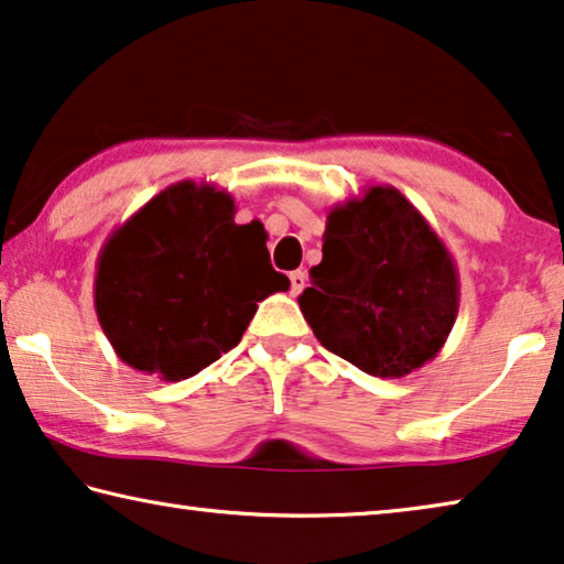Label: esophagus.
<instances>
[{
  "label": "esophagus",
  "mask_w": 564,
  "mask_h": 564,
  "mask_svg": "<svg viewBox=\"0 0 564 564\" xmlns=\"http://www.w3.org/2000/svg\"><path fill=\"white\" fill-rule=\"evenodd\" d=\"M290 284H292V294H300L302 290H305V284H307V274L302 272V270L290 272Z\"/></svg>",
  "instance_id": "obj_1"
}]
</instances>
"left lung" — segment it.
Masks as SVG:
<instances>
[{"mask_svg": "<svg viewBox=\"0 0 564 564\" xmlns=\"http://www.w3.org/2000/svg\"><path fill=\"white\" fill-rule=\"evenodd\" d=\"M300 310L323 348L378 378H403L444 348L458 315L454 257L393 186L327 212L323 262Z\"/></svg>", "mask_w": 564, "mask_h": 564, "instance_id": "obj_1", "label": "left lung"}]
</instances>
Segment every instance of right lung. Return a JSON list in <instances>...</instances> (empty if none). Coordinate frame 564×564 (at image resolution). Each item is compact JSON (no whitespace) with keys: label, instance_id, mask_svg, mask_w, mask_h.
<instances>
[{"label":"right lung","instance_id":"obj_1","mask_svg":"<svg viewBox=\"0 0 564 564\" xmlns=\"http://www.w3.org/2000/svg\"><path fill=\"white\" fill-rule=\"evenodd\" d=\"M234 214L224 188L178 181L106 239L93 294L120 360L169 383L192 378L237 348L257 302L290 290L262 224Z\"/></svg>","mask_w":564,"mask_h":564}]
</instances>
